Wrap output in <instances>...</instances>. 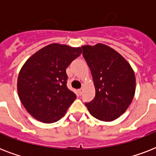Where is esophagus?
<instances>
[{
	"mask_svg": "<svg viewBox=\"0 0 156 156\" xmlns=\"http://www.w3.org/2000/svg\"><path fill=\"white\" fill-rule=\"evenodd\" d=\"M78 93L79 95H82V94H83V89H79V90H78Z\"/></svg>",
	"mask_w": 156,
	"mask_h": 156,
	"instance_id": "34e87169",
	"label": "esophagus"
}]
</instances>
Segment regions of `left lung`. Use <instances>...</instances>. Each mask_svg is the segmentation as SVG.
I'll use <instances>...</instances> for the list:
<instances>
[{
    "label": "left lung",
    "instance_id": "8db88e82",
    "mask_svg": "<svg viewBox=\"0 0 156 156\" xmlns=\"http://www.w3.org/2000/svg\"><path fill=\"white\" fill-rule=\"evenodd\" d=\"M83 55L90 69L95 95L86 103L95 118L112 121L121 116L135 94L136 78L128 61L108 45H83Z\"/></svg>",
    "mask_w": 156,
    "mask_h": 156
}]
</instances>
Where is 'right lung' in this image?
Listing matches in <instances>:
<instances>
[{
  "instance_id": "add662e5",
  "label": "right lung",
  "mask_w": 156,
  "mask_h": 156,
  "mask_svg": "<svg viewBox=\"0 0 156 156\" xmlns=\"http://www.w3.org/2000/svg\"><path fill=\"white\" fill-rule=\"evenodd\" d=\"M82 53L80 47L51 44L30 56L18 77V94L26 110L43 123H53L75 100L66 69Z\"/></svg>"
}]
</instances>
